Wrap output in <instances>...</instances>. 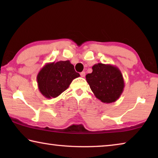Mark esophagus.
<instances>
[{
  "instance_id": "esophagus-1",
  "label": "esophagus",
  "mask_w": 158,
  "mask_h": 158,
  "mask_svg": "<svg viewBox=\"0 0 158 158\" xmlns=\"http://www.w3.org/2000/svg\"><path fill=\"white\" fill-rule=\"evenodd\" d=\"M80 74H81V76L82 77H84L85 75V72H81V73H80Z\"/></svg>"
}]
</instances>
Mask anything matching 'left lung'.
I'll return each mask as SVG.
<instances>
[{"label": "left lung", "mask_w": 158, "mask_h": 158, "mask_svg": "<svg viewBox=\"0 0 158 158\" xmlns=\"http://www.w3.org/2000/svg\"><path fill=\"white\" fill-rule=\"evenodd\" d=\"M92 73L85 76L93 94L104 103L116 102L123 92V74L116 66L98 63L92 67Z\"/></svg>", "instance_id": "1"}]
</instances>
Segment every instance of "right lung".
<instances>
[{
	"mask_svg": "<svg viewBox=\"0 0 158 158\" xmlns=\"http://www.w3.org/2000/svg\"><path fill=\"white\" fill-rule=\"evenodd\" d=\"M79 76L69 60L48 63L37 74V85L44 97L55 98L68 89L73 79Z\"/></svg>",
	"mask_w": 158,
	"mask_h": 158,
	"instance_id": "right-lung-1",
	"label": "right lung"
}]
</instances>
